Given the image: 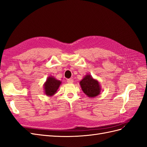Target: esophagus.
<instances>
[{
  "label": "esophagus",
  "instance_id": "1",
  "mask_svg": "<svg viewBox=\"0 0 147 147\" xmlns=\"http://www.w3.org/2000/svg\"><path fill=\"white\" fill-rule=\"evenodd\" d=\"M67 82L68 83H73V79H68V80H67Z\"/></svg>",
  "mask_w": 147,
  "mask_h": 147
}]
</instances>
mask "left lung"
<instances>
[{
    "label": "left lung",
    "instance_id": "8db88e82",
    "mask_svg": "<svg viewBox=\"0 0 147 147\" xmlns=\"http://www.w3.org/2000/svg\"><path fill=\"white\" fill-rule=\"evenodd\" d=\"M82 91L88 97L94 98L97 97L101 92L102 88L99 82L95 79L90 74H87L79 82Z\"/></svg>",
    "mask_w": 147,
    "mask_h": 147
}]
</instances>
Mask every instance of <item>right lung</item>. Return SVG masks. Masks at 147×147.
I'll return each instance as SVG.
<instances>
[{"mask_svg":"<svg viewBox=\"0 0 147 147\" xmlns=\"http://www.w3.org/2000/svg\"><path fill=\"white\" fill-rule=\"evenodd\" d=\"M61 84V81L57 80L52 76H49L44 84V93L49 97H52L55 94L57 90Z\"/></svg>","mask_w":147,"mask_h":147,"instance_id":"add662e5","label":"right lung"}]
</instances>
